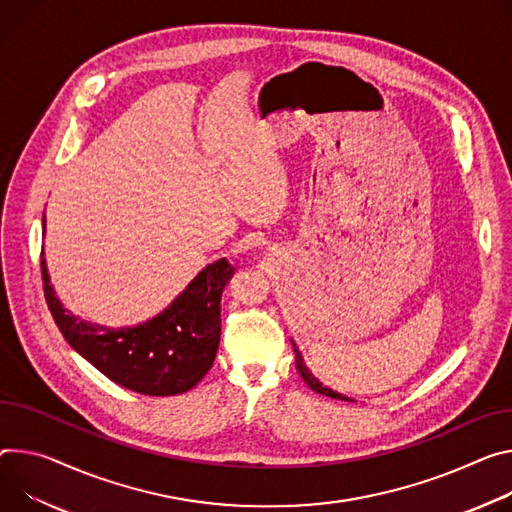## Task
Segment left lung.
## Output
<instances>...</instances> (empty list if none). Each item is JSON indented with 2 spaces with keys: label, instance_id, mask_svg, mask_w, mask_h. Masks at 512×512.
<instances>
[{
  "label": "left lung",
  "instance_id": "obj_1",
  "mask_svg": "<svg viewBox=\"0 0 512 512\" xmlns=\"http://www.w3.org/2000/svg\"><path fill=\"white\" fill-rule=\"evenodd\" d=\"M292 347H294V353H296V369H298V374L302 376V380L308 384V388L310 390H314L316 394H322V396H329V398H335V400H345V402H353L351 398H347V396H343V394H339V392H333L331 388H327V386H322L314 376H312V371L308 369V365L304 363V359H302V353L298 351V347H296V343L292 341Z\"/></svg>",
  "mask_w": 512,
  "mask_h": 512
}]
</instances>
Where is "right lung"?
<instances>
[{
	"mask_svg": "<svg viewBox=\"0 0 512 512\" xmlns=\"http://www.w3.org/2000/svg\"><path fill=\"white\" fill-rule=\"evenodd\" d=\"M40 267L46 304L65 341L118 386L145 396H175L208 374L220 343L222 290L235 273L226 259L206 265L161 314L122 329L100 327L65 310L44 259Z\"/></svg>",
	"mask_w": 512,
	"mask_h": 512,
	"instance_id": "obj_1",
	"label": "right lung"
}]
</instances>
